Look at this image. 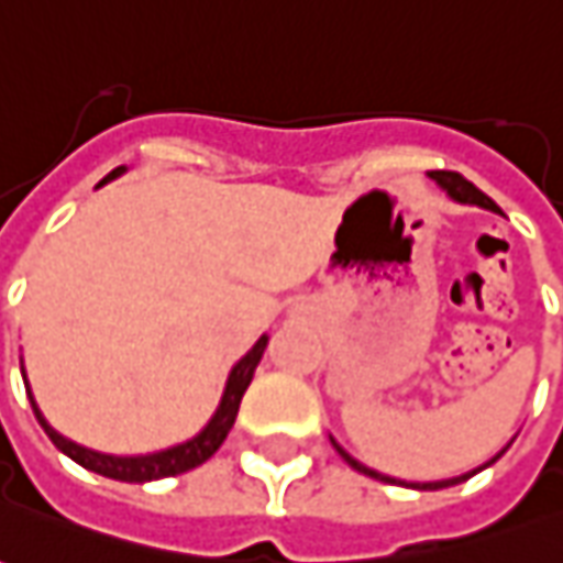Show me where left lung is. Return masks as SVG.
I'll list each match as a JSON object with an SVG mask.
<instances>
[{"mask_svg":"<svg viewBox=\"0 0 563 563\" xmlns=\"http://www.w3.org/2000/svg\"><path fill=\"white\" fill-rule=\"evenodd\" d=\"M428 178H434V181H438V185H441L443 190H446V197H450V200L468 202V206H481V209H490V212H499V206H496V202H493L490 197H487V194H481V190H477V187H474L472 181H465V178H462L459 172H428ZM330 441H332V438H330ZM332 446L339 450V456L345 459L351 468H357V472H361V474H369V477H376V481H385V484H397V477H388V474L373 472V468H366V465H363V462H357V459H354V456H347L345 450H342V446H339V443H335V441H332ZM506 450H508V446H506ZM506 450H499V453H496V456H493L490 462H484L481 468H474V472H468V474H459V477H450V481H428V484H410V487H416V490H443V487H456V484H462V481H468L472 474L484 472L487 465H493V462L503 456ZM400 484H404V481H400Z\"/></svg>","mask_w":563,"mask_h":563,"instance_id":"1","label":"left lung"}]
</instances>
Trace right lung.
<instances>
[{
  "instance_id": "right-lung-1",
  "label": "right lung",
  "mask_w": 563,
  "mask_h": 563,
  "mask_svg": "<svg viewBox=\"0 0 563 563\" xmlns=\"http://www.w3.org/2000/svg\"><path fill=\"white\" fill-rule=\"evenodd\" d=\"M122 172H125V166L113 169L101 185H107L110 178H117V175H122ZM265 347H267V335H262V339L246 351V357H240V361L233 363V369H231V376H228V385H224V394H221V404H218L216 416L206 422V428H202L197 438L178 443V446H169V450H159V453H147V456H110V453H98V450L79 446V443H73L70 438H64L60 431H55V428L48 426V419H45L40 407H36V397H33V391H30V382H26L24 366H21V373H24L26 394H30V404H33V412H36L40 426L45 428V434L52 438V443H55L64 456H70L73 462H79V465H82V468H89V472L113 477V481H125V484H147V481H159V477H175V474L190 472V468L202 465L209 456H216V450L224 443L228 431L233 428V419H236V410H240V400H243V394H246V388H250L252 376H255V366H258V361H262Z\"/></svg>"
}]
</instances>
